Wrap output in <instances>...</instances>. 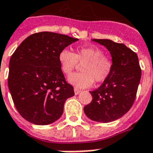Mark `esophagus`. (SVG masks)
<instances>
[{"label":"esophagus","mask_w":153,"mask_h":153,"mask_svg":"<svg viewBox=\"0 0 153 153\" xmlns=\"http://www.w3.org/2000/svg\"><path fill=\"white\" fill-rule=\"evenodd\" d=\"M74 94H75L76 95H77V94H79L81 92V91H80V90H79V89H78V88H74Z\"/></svg>","instance_id":"1"}]
</instances>
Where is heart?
Instances as JSON below:
<instances>
[{
    "label": "heart",
    "instance_id": "b5f03b06",
    "mask_svg": "<svg viewBox=\"0 0 153 153\" xmlns=\"http://www.w3.org/2000/svg\"><path fill=\"white\" fill-rule=\"evenodd\" d=\"M59 62L63 74L70 75L82 64V72L76 73L69 77V82L78 88L91 86L95 80L102 82L109 78L113 71V61L104 55L103 51L94 46L80 47L75 52L63 49L59 54Z\"/></svg>",
    "mask_w": 153,
    "mask_h": 153
}]
</instances>
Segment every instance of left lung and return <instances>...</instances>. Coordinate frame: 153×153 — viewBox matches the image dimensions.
Returning a JSON list of instances; mask_svg holds the SVG:
<instances>
[{
  "mask_svg": "<svg viewBox=\"0 0 153 153\" xmlns=\"http://www.w3.org/2000/svg\"><path fill=\"white\" fill-rule=\"evenodd\" d=\"M111 54L113 71L98 89L90 91L92 101L84 107L89 118L99 122H111L130 109L135 101L141 77L137 55L123 44L109 39H94Z\"/></svg>",
  "mask_w": 153,
  "mask_h": 153,
  "instance_id": "1",
  "label": "left lung"
}]
</instances>
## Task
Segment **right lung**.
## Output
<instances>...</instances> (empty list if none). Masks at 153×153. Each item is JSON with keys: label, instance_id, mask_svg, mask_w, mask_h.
I'll use <instances>...</instances> for the list:
<instances>
[{"label": "right lung", "instance_id": "add662e5", "mask_svg": "<svg viewBox=\"0 0 153 153\" xmlns=\"http://www.w3.org/2000/svg\"><path fill=\"white\" fill-rule=\"evenodd\" d=\"M77 40L55 32H37L27 37L12 55L8 89L25 120L44 126L62 116L65 102L74 92L65 79L59 54Z\"/></svg>", "mask_w": 153, "mask_h": 153}]
</instances>
